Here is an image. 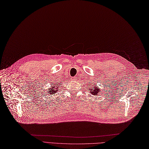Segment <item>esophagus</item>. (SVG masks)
<instances>
[{
	"mask_svg": "<svg viewBox=\"0 0 149 149\" xmlns=\"http://www.w3.org/2000/svg\"><path fill=\"white\" fill-rule=\"evenodd\" d=\"M71 81H76V78H74V77H72V78H71Z\"/></svg>",
	"mask_w": 149,
	"mask_h": 149,
	"instance_id": "esophagus-1",
	"label": "esophagus"
}]
</instances>
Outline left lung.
<instances>
[{"label": "left lung", "mask_w": 149, "mask_h": 149, "mask_svg": "<svg viewBox=\"0 0 149 149\" xmlns=\"http://www.w3.org/2000/svg\"><path fill=\"white\" fill-rule=\"evenodd\" d=\"M89 90L90 91L91 94H92L94 95H97V94H99L100 92V88H98V87H96V85H94V86H92V87H91V88H90L89 89Z\"/></svg>", "instance_id": "1"}]
</instances>
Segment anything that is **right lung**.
I'll list each match as a JSON object with an SVG mask.
<instances>
[{"label":"right lung","instance_id":"right-lung-1","mask_svg":"<svg viewBox=\"0 0 149 149\" xmlns=\"http://www.w3.org/2000/svg\"><path fill=\"white\" fill-rule=\"evenodd\" d=\"M60 84L61 83H60L59 85H58V84H54V85L52 84V85H54V86H52V88H50V89H49V93L48 94H52V95L55 94L56 92H57L58 91V88H60L59 86H60ZM55 84H56V85H55Z\"/></svg>","mask_w":149,"mask_h":149}]
</instances>
